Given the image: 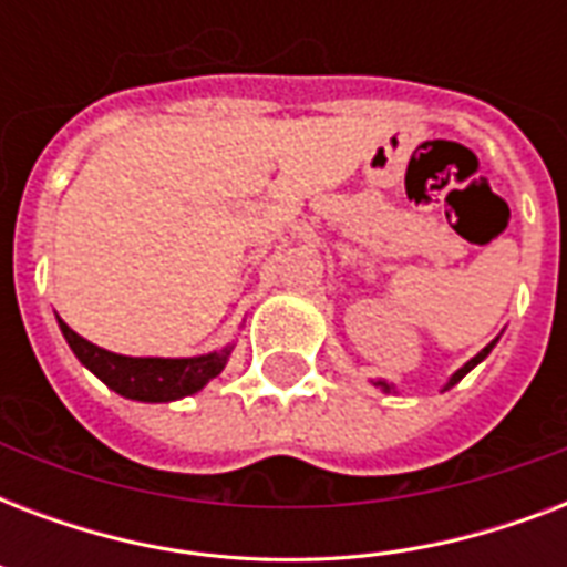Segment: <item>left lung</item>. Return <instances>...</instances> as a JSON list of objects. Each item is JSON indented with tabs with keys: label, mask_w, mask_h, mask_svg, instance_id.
Listing matches in <instances>:
<instances>
[{
	"label": "left lung",
	"mask_w": 567,
	"mask_h": 567,
	"mask_svg": "<svg viewBox=\"0 0 567 567\" xmlns=\"http://www.w3.org/2000/svg\"><path fill=\"white\" fill-rule=\"evenodd\" d=\"M494 344H497V341H492V344H488V347H483V350H480V353H476V355H474V359H471V362H467V364H465V368H458V371H456V373H453V377H450V382H447V385H444V391H447V388H453V385H456L458 379L465 377V373H467V371H474L476 364L483 362L485 355L492 353V347H494ZM377 385H379V388H382V391H391V385H388V382H377Z\"/></svg>",
	"instance_id": "obj_1"
}]
</instances>
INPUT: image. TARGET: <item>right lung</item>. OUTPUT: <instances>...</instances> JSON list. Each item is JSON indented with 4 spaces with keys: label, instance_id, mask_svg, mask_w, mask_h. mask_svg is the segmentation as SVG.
Listing matches in <instances>:
<instances>
[{
    "label": "right lung",
    "instance_id": "right-lung-1",
    "mask_svg": "<svg viewBox=\"0 0 567 567\" xmlns=\"http://www.w3.org/2000/svg\"><path fill=\"white\" fill-rule=\"evenodd\" d=\"M58 327L64 332L75 359L87 371L96 373L120 396L141 400V403H171L179 396L196 394L199 388L208 385V379H214L226 368L231 353V347H223L217 353L194 355V359H137V355L109 353V350L91 344L87 338L66 327L61 318H58Z\"/></svg>",
    "mask_w": 567,
    "mask_h": 567
}]
</instances>
